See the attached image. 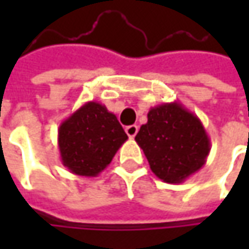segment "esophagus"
Masks as SVG:
<instances>
[{"label": "esophagus", "instance_id": "esophagus-1", "mask_svg": "<svg viewBox=\"0 0 249 249\" xmlns=\"http://www.w3.org/2000/svg\"><path fill=\"white\" fill-rule=\"evenodd\" d=\"M124 130H126V133H127V136H129L130 139H133V137H136V134L139 133V126L131 124V126H127Z\"/></svg>", "mask_w": 249, "mask_h": 249}]
</instances>
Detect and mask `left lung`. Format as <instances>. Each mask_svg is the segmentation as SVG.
<instances>
[{"instance_id": "obj_1", "label": "left lung", "mask_w": 249, "mask_h": 249, "mask_svg": "<svg viewBox=\"0 0 249 249\" xmlns=\"http://www.w3.org/2000/svg\"><path fill=\"white\" fill-rule=\"evenodd\" d=\"M136 141L155 176L170 184L183 183L198 172L211 151L204 124L180 102L151 108Z\"/></svg>"}]
</instances>
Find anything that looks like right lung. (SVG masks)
Masks as SVG:
<instances>
[{
  "instance_id": "right-lung-1",
  "label": "right lung",
  "mask_w": 249,
  "mask_h": 249,
  "mask_svg": "<svg viewBox=\"0 0 249 249\" xmlns=\"http://www.w3.org/2000/svg\"><path fill=\"white\" fill-rule=\"evenodd\" d=\"M126 140L118 118L95 101L74 110L58 129L61 160L77 176H98Z\"/></svg>"
}]
</instances>
